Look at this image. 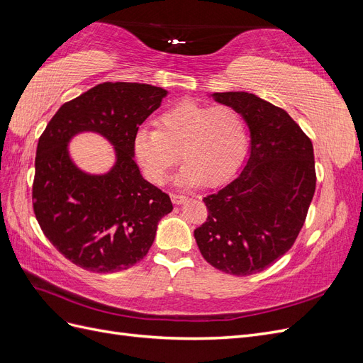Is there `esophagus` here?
Masks as SVG:
<instances>
[{
    "label": "esophagus",
    "mask_w": 363,
    "mask_h": 363,
    "mask_svg": "<svg viewBox=\"0 0 363 363\" xmlns=\"http://www.w3.org/2000/svg\"><path fill=\"white\" fill-rule=\"evenodd\" d=\"M186 200V196L184 195H180V194H171V201L174 203V204H182V203H184Z\"/></svg>",
    "instance_id": "1"
}]
</instances>
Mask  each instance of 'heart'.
<instances>
[{
    "mask_svg": "<svg viewBox=\"0 0 363 363\" xmlns=\"http://www.w3.org/2000/svg\"><path fill=\"white\" fill-rule=\"evenodd\" d=\"M248 147V125L232 106L194 100L175 103L157 118V130L140 128L136 156L155 183L167 179L174 164L184 163L175 182L182 186H216L232 177Z\"/></svg>",
    "mask_w": 363,
    "mask_h": 363,
    "instance_id": "1",
    "label": "heart"
}]
</instances>
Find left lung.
<instances>
[{"label":"left lung","mask_w":363,"mask_h":363,"mask_svg":"<svg viewBox=\"0 0 363 363\" xmlns=\"http://www.w3.org/2000/svg\"><path fill=\"white\" fill-rule=\"evenodd\" d=\"M251 131L247 164L203 199L208 215L194 236L203 257L232 276L267 269L294 245L315 194L313 145L283 111L248 92H216Z\"/></svg>","instance_id":"obj_1"}]
</instances>
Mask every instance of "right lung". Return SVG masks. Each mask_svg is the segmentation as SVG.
<instances>
[{"mask_svg":"<svg viewBox=\"0 0 363 363\" xmlns=\"http://www.w3.org/2000/svg\"><path fill=\"white\" fill-rule=\"evenodd\" d=\"M167 91L144 83H101L65 103L39 138L33 211L59 252L86 271L118 272L144 259L157 223L172 211L169 195L142 179L135 162L139 125ZM80 130L111 140L117 163L89 176L70 162L66 144Z\"/></svg>","mask_w":363,"mask_h":363,"instance_id":"add662e5","label":"right lung"}]
</instances>
